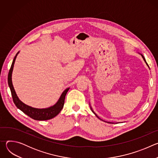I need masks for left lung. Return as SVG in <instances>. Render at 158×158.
<instances>
[{"mask_svg": "<svg viewBox=\"0 0 158 158\" xmlns=\"http://www.w3.org/2000/svg\"><path fill=\"white\" fill-rule=\"evenodd\" d=\"M141 56H142V57H143V59H144V61H145V62H146V60H145V59H144V56H143V55H142V54H141ZM146 64H147V63H146ZM147 65H148V64H147ZM91 110H92V111H93V113H94V114H95V115H96V116H97V117H98V118H99V117H98V116H97V115H96V114H95V112H94V111H93V109H92V108H91ZM112 124H113V123H112Z\"/></svg>", "mask_w": 158, "mask_h": 158, "instance_id": "1", "label": "left lung"}]
</instances>
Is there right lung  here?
Returning a JSON list of instances; mask_svg holds the SVG:
<instances>
[{
	"label": "right lung",
	"instance_id": "right-lung-1",
	"mask_svg": "<svg viewBox=\"0 0 158 158\" xmlns=\"http://www.w3.org/2000/svg\"><path fill=\"white\" fill-rule=\"evenodd\" d=\"M18 54H19V52L14 57V59L12 63L10 69L9 70V74H8V84L10 89L11 94H12L14 104H15L17 108H19L20 110H21L22 112H23L24 113H25L28 116H29L30 118H31L34 120L45 121V120L52 119L59 113L60 110H62V109L63 108L64 104L65 97L67 91H69V88H67L61 94L57 103L50 107L45 108V109H37V108H34L32 107H31L25 104L24 103L22 102L17 97L12 84V73L14 68L15 60Z\"/></svg>",
	"mask_w": 158,
	"mask_h": 158
}]
</instances>
